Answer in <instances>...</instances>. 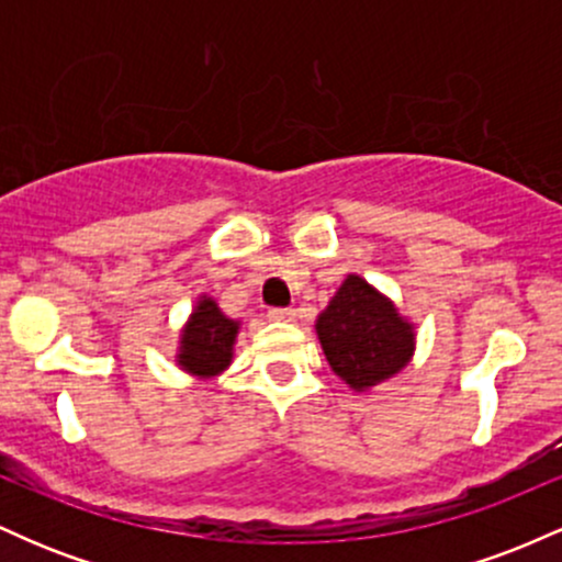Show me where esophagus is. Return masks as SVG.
Instances as JSON below:
<instances>
[{"mask_svg": "<svg viewBox=\"0 0 562 562\" xmlns=\"http://www.w3.org/2000/svg\"><path fill=\"white\" fill-rule=\"evenodd\" d=\"M269 319L274 322H293L295 312L293 308H269Z\"/></svg>", "mask_w": 562, "mask_h": 562, "instance_id": "1", "label": "esophagus"}]
</instances>
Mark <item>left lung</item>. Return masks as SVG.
<instances>
[{
  "mask_svg": "<svg viewBox=\"0 0 562 562\" xmlns=\"http://www.w3.org/2000/svg\"><path fill=\"white\" fill-rule=\"evenodd\" d=\"M314 327L335 375L359 393L398 375L415 357V325L359 274L346 277Z\"/></svg>",
  "mask_w": 562,
  "mask_h": 562,
  "instance_id": "8db88e82",
  "label": "left lung"
}]
</instances>
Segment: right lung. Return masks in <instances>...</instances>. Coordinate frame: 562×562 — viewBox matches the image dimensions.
Instances as JSON below:
<instances>
[{"label":"right lung","instance_id":"right-lung-1","mask_svg":"<svg viewBox=\"0 0 562 562\" xmlns=\"http://www.w3.org/2000/svg\"><path fill=\"white\" fill-rule=\"evenodd\" d=\"M240 322L229 319L211 295H200L179 333L177 364L200 380L222 375L235 357Z\"/></svg>","mask_w":562,"mask_h":562}]
</instances>
